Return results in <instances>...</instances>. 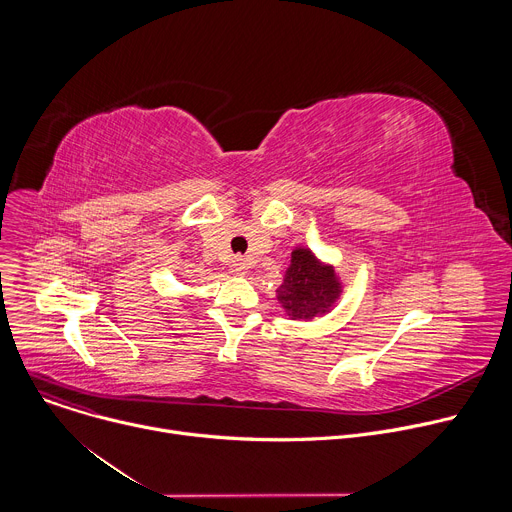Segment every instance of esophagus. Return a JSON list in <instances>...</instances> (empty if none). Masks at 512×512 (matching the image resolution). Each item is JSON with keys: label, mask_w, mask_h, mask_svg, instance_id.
Here are the masks:
<instances>
[{"label": "esophagus", "mask_w": 512, "mask_h": 512, "mask_svg": "<svg viewBox=\"0 0 512 512\" xmlns=\"http://www.w3.org/2000/svg\"><path fill=\"white\" fill-rule=\"evenodd\" d=\"M229 267H231V271H233L235 275H245V273H247V261H245L243 257H235Z\"/></svg>", "instance_id": "esophagus-1"}]
</instances>
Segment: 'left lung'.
<instances>
[{"label":"left lung","mask_w":512,"mask_h":512,"mask_svg":"<svg viewBox=\"0 0 512 512\" xmlns=\"http://www.w3.org/2000/svg\"><path fill=\"white\" fill-rule=\"evenodd\" d=\"M342 289L332 263L322 261L308 247H296L277 287V302L291 320L312 322L334 310Z\"/></svg>","instance_id":"left-lung-1"}]
</instances>
